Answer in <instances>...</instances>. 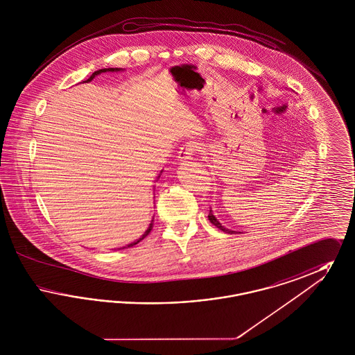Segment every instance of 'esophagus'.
<instances>
[{"instance_id": "esophagus-1", "label": "esophagus", "mask_w": 355, "mask_h": 355, "mask_svg": "<svg viewBox=\"0 0 355 355\" xmlns=\"http://www.w3.org/2000/svg\"><path fill=\"white\" fill-rule=\"evenodd\" d=\"M200 149H201V146H200L198 142H193V141L186 142L185 145H184V148H181V150H180L178 161H180L181 164L189 162V161L193 158V155H194L196 153L200 152Z\"/></svg>"}]
</instances>
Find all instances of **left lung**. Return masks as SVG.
Returning a JSON list of instances; mask_svg holds the SVG:
<instances>
[{"label":"left lung","mask_w":355,"mask_h":355,"mask_svg":"<svg viewBox=\"0 0 355 355\" xmlns=\"http://www.w3.org/2000/svg\"><path fill=\"white\" fill-rule=\"evenodd\" d=\"M209 220L214 225V226H217L220 230H222V232H225V233H227V234H236V233H238V232H234V230H230V229H226L225 226H222V223H220V220H217L216 218V216L213 214V211L210 210V213H209Z\"/></svg>","instance_id":"left-lung-1"}]
</instances>
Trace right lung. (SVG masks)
Wrapping results in <instances>:
<instances>
[{
  "label": "right lung",
  "instance_id": "1",
  "mask_svg": "<svg viewBox=\"0 0 355 355\" xmlns=\"http://www.w3.org/2000/svg\"><path fill=\"white\" fill-rule=\"evenodd\" d=\"M123 69L122 68H107V69H100V70H97V71H94L86 81H84V83H90V81H93V78L96 77V76H98V74H101V73H106V71H122ZM162 173V171H161ZM161 175V174H159ZM159 175H158V178H159ZM153 227V220L152 222H150V225H149V227L146 229V232L142 234V236H139L137 241H135V242H132V243H129V245H126V248H130V246H135V245H137L138 242H141L145 236H148L149 233H150V230H152ZM123 249V248H122Z\"/></svg>",
  "mask_w": 355,
  "mask_h": 355
}]
</instances>
